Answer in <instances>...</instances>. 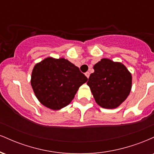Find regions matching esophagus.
<instances>
[{
	"instance_id": "esophagus-1",
	"label": "esophagus",
	"mask_w": 154,
	"mask_h": 154,
	"mask_svg": "<svg viewBox=\"0 0 154 154\" xmlns=\"http://www.w3.org/2000/svg\"><path fill=\"white\" fill-rule=\"evenodd\" d=\"M85 76L88 77V78H89V77H90V72H85Z\"/></svg>"
}]
</instances>
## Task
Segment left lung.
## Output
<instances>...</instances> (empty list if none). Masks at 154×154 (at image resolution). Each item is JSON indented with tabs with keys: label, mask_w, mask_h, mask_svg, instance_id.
Returning <instances> with one entry per match:
<instances>
[{
	"label": "left lung",
	"mask_w": 154,
	"mask_h": 154,
	"mask_svg": "<svg viewBox=\"0 0 154 154\" xmlns=\"http://www.w3.org/2000/svg\"><path fill=\"white\" fill-rule=\"evenodd\" d=\"M87 82L95 100L105 109H115L128 98L132 76L122 63L103 59L93 66Z\"/></svg>",
	"instance_id": "left-lung-1"
}]
</instances>
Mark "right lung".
<instances>
[{
    "label": "right lung",
    "mask_w": 154,
    "mask_h": 154,
    "mask_svg": "<svg viewBox=\"0 0 154 154\" xmlns=\"http://www.w3.org/2000/svg\"><path fill=\"white\" fill-rule=\"evenodd\" d=\"M88 78L79 69L65 59L47 58L33 69L31 85L39 101L53 110L70 103Z\"/></svg>",
    "instance_id": "obj_1"
}]
</instances>
